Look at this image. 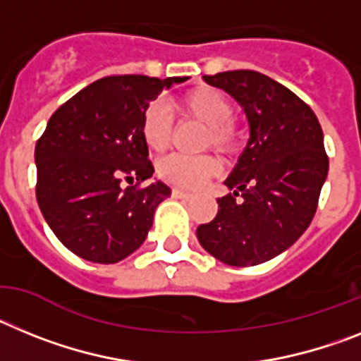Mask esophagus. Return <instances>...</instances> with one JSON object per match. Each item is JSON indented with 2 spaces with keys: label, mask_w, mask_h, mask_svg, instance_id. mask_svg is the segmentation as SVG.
<instances>
[{
  "label": "esophagus",
  "mask_w": 361,
  "mask_h": 361,
  "mask_svg": "<svg viewBox=\"0 0 361 361\" xmlns=\"http://www.w3.org/2000/svg\"><path fill=\"white\" fill-rule=\"evenodd\" d=\"M172 196H174V198H190V196H192V192H189V190H185V189H180V187H174V189H172Z\"/></svg>",
  "instance_id": "esophagus-1"
}]
</instances>
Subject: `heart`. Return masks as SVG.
Here are the masks:
<instances>
[{
	"instance_id": "obj_1",
	"label": "heart",
	"mask_w": 361,
	"mask_h": 361,
	"mask_svg": "<svg viewBox=\"0 0 361 361\" xmlns=\"http://www.w3.org/2000/svg\"><path fill=\"white\" fill-rule=\"evenodd\" d=\"M174 111L207 125V143H212L221 152H231L240 143V130L233 121L234 106L221 90L198 87L174 99ZM172 121L167 109L159 103H150L142 116V137L152 152H161L171 142ZM219 171L212 156L172 154L158 163V174L163 180L181 187H200Z\"/></svg>"
}]
</instances>
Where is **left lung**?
I'll use <instances>...</instances> for the list:
<instances>
[{"instance_id": "left-lung-1", "label": "left lung", "mask_w": 361, "mask_h": 361, "mask_svg": "<svg viewBox=\"0 0 361 361\" xmlns=\"http://www.w3.org/2000/svg\"><path fill=\"white\" fill-rule=\"evenodd\" d=\"M203 80L240 103L249 140L224 181L233 192L218 198L216 218L196 234L219 262L259 265L289 249L314 218L329 172L324 133L311 106L265 74L227 71Z\"/></svg>"}]
</instances>
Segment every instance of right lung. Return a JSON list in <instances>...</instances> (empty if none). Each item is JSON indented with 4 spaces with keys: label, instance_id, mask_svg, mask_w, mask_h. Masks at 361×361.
I'll use <instances>...</instances> for the list:
<instances>
[{
    "label": "right lung",
    "instance_id": "add662e5",
    "mask_svg": "<svg viewBox=\"0 0 361 361\" xmlns=\"http://www.w3.org/2000/svg\"><path fill=\"white\" fill-rule=\"evenodd\" d=\"M187 80L102 78L50 116L34 152L36 198L52 233L76 256L118 263L142 247L154 211L171 196L159 180L137 189L154 174L142 116L161 90Z\"/></svg>",
    "mask_w": 361,
    "mask_h": 361
}]
</instances>
